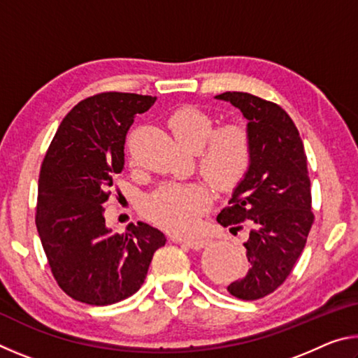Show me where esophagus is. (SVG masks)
Here are the masks:
<instances>
[{"instance_id":"34e87169","label":"esophagus","mask_w":358,"mask_h":358,"mask_svg":"<svg viewBox=\"0 0 358 358\" xmlns=\"http://www.w3.org/2000/svg\"><path fill=\"white\" fill-rule=\"evenodd\" d=\"M183 243L186 246H189L191 250H202V248H205L208 245V240H197V238H187V240H183Z\"/></svg>"}]
</instances>
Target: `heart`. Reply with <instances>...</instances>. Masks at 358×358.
Returning <instances> with one entry per match:
<instances>
[{
  "label": "heart",
  "mask_w": 358,
  "mask_h": 358,
  "mask_svg": "<svg viewBox=\"0 0 358 358\" xmlns=\"http://www.w3.org/2000/svg\"><path fill=\"white\" fill-rule=\"evenodd\" d=\"M169 128L181 147L197 150L199 169L217 189L230 191L250 167L251 138L245 126L227 123L215 130L213 115L196 106L178 107L169 115ZM211 205V192L203 183L166 185L151 196L148 216L172 234H191Z\"/></svg>",
  "instance_id": "b5f03b06"
}]
</instances>
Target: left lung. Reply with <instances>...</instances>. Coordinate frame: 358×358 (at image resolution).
Wrapping results in <instances>:
<instances>
[{"label": "left lung", "mask_w": 358, "mask_h": 358, "mask_svg": "<svg viewBox=\"0 0 358 358\" xmlns=\"http://www.w3.org/2000/svg\"><path fill=\"white\" fill-rule=\"evenodd\" d=\"M216 99L240 108L251 138L250 167L216 217L224 227L250 229L243 243L250 270L227 290L241 300H259L292 273L314 222L306 155L294 121L275 102L241 92Z\"/></svg>", "instance_id": "8db88e82"}]
</instances>
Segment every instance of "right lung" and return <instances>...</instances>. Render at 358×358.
<instances>
[{"label":"right lung","mask_w":358,"mask_h":358,"mask_svg":"<svg viewBox=\"0 0 358 358\" xmlns=\"http://www.w3.org/2000/svg\"><path fill=\"white\" fill-rule=\"evenodd\" d=\"M155 101L118 92L80 101L42 161L36 227L58 286L77 301L106 306L136 294L166 245L164 234L145 222L112 232L102 207L124 169L126 134Z\"/></svg>","instance_id":"obj_1"}]
</instances>
